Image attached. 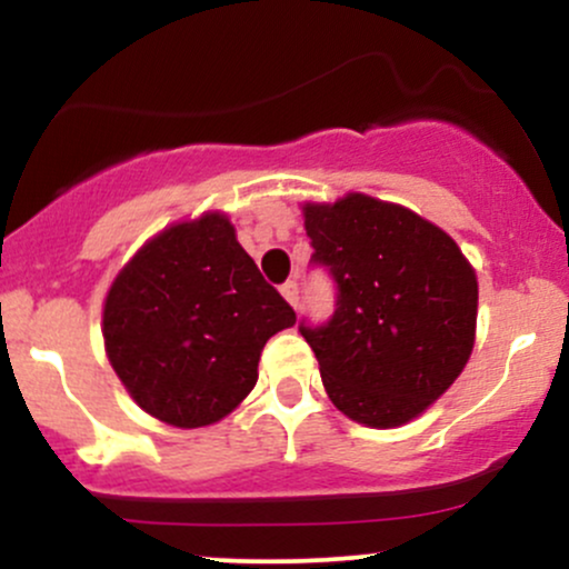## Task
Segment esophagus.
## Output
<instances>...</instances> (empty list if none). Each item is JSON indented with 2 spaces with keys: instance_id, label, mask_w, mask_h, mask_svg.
I'll return each mask as SVG.
<instances>
[{
  "instance_id": "1",
  "label": "esophagus",
  "mask_w": 569,
  "mask_h": 569,
  "mask_svg": "<svg viewBox=\"0 0 569 569\" xmlns=\"http://www.w3.org/2000/svg\"><path fill=\"white\" fill-rule=\"evenodd\" d=\"M280 293H283L286 302H289L293 310H297V307H299V283H297V280H286V283L280 286Z\"/></svg>"
}]
</instances>
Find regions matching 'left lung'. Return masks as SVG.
Wrapping results in <instances>:
<instances>
[{"instance_id": "obj_1", "label": "left lung", "mask_w": 569, "mask_h": 569, "mask_svg": "<svg viewBox=\"0 0 569 569\" xmlns=\"http://www.w3.org/2000/svg\"><path fill=\"white\" fill-rule=\"evenodd\" d=\"M305 230L337 289L329 321H299L326 393L361 426H403L471 358L476 272L447 232L367 194L305 206Z\"/></svg>"}]
</instances>
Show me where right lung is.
I'll list each match as a JSON object with an SVG mask.
<instances>
[{"label": "right lung", "instance_id": "right-lung-1", "mask_svg": "<svg viewBox=\"0 0 569 569\" xmlns=\"http://www.w3.org/2000/svg\"><path fill=\"white\" fill-rule=\"evenodd\" d=\"M293 323V307L219 213L149 240L103 305L117 377L143 411L176 428L230 415L257 385L267 339Z\"/></svg>", "mask_w": 569, "mask_h": 569}]
</instances>
